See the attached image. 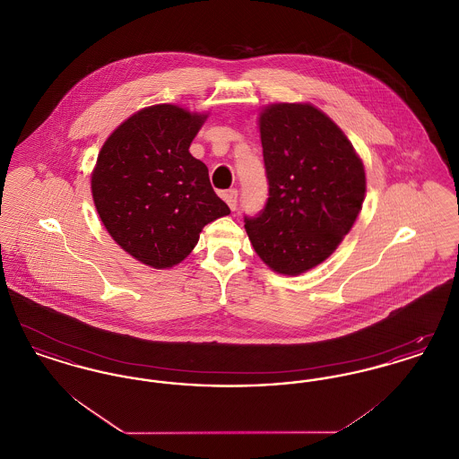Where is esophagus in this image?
I'll list each match as a JSON object with an SVG mask.
<instances>
[{"instance_id": "esophagus-1", "label": "esophagus", "mask_w": 459, "mask_h": 459, "mask_svg": "<svg viewBox=\"0 0 459 459\" xmlns=\"http://www.w3.org/2000/svg\"><path fill=\"white\" fill-rule=\"evenodd\" d=\"M223 201L229 204V208L234 212L236 208H238V191L236 189H229V191H225L223 195Z\"/></svg>"}]
</instances>
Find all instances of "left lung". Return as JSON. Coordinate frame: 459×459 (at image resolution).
I'll use <instances>...</instances> for the list:
<instances>
[{"instance_id":"obj_1","label":"left lung","mask_w":459,"mask_h":459,"mask_svg":"<svg viewBox=\"0 0 459 459\" xmlns=\"http://www.w3.org/2000/svg\"><path fill=\"white\" fill-rule=\"evenodd\" d=\"M258 126L268 201L244 227L263 263L301 275L325 262L354 225L365 167L341 127L309 103L268 105Z\"/></svg>"}]
</instances>
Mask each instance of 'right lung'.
Returning a JSON list of instances; mask_svg holds the SVG:
<instances>
[{"label": "right lung", "mask_w": 459, "mask_h": 459, "mask_svg": "<svg viewBox=\"0 0 459 459\" xmlns=\"http://www.w3.org/2000/svg\"><path fill=\"white\" fill-rule=\"evenodd\" d=\"M206 113L178 105L139 109L109 134L91 174L96 212L126 253L172 268L195 249L210 221L230 213L189 146Z\"/></svg>", "instance_id": "add662e5"}]
</instances>
